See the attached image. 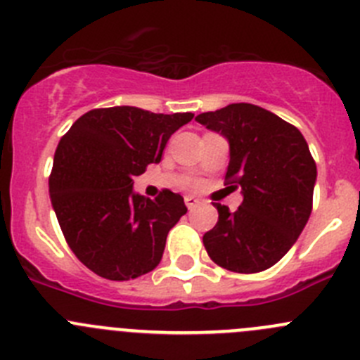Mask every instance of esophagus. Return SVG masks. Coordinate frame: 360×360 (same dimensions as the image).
Returning a JSON list of instances; mask_svg holds the SVG:
<instances>
[{"mask_svg": "<svg viewBox=\"0 0 360 360\" xmlns=\"http://www.w3.org/2000/svg\"><path fill=\"white\" fill-rule=\"evenodd\" d=\"M184 204L188 206V210H191V207H195L199 204V199H195L193 195H186L184 197Z\"/></svg>", "mask_w": 360, "mask_h": 360, "instance_id": "esophagus-1", "label": "esophagus"}]
</instances>
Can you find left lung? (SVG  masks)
<instances>
[{
    "label": "left lung",
    "mask_w": 360,
    "mask_h": 360,
    "mask_svg": "<svg viewBox=\"0 0 360 360\" xmlns=\"http://www.w3.org/2000/svg\"><path fill=\"white\" fill-rule=\"evenodd\" d=\"M229 143L226 179L241 188L236 211L214 204L217 226L204 234L207 256L226 270L256 274L286 256L312 210L316 163L295 126L248 103L195 117Z\"/></svg>",
    "instance_id": "1"
}]
</instances>
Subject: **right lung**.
Listing matches in <instances>:
<instances>
[{
  "instance_id": "add662e5",
  "label": "right lung",
  "mask_w": 360,
  "mask_h": 360,
  "mask_svg": "<svg viewBox=\"0 0 360 360\" xmlns=\"http://www.w3.org/2000/svg\"><path fill=\"white\" fill-rule=\"evenodd\" d=\"M193 113H150L136 106L92 110L60 140L49 197L70 250L110 281H129L160 264L167 234L186 213L179 193L154 200L133 179L160 163L169 139Z\"/></svg>"
}]
</instances>
